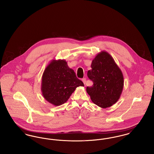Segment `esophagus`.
<instances>
[{
    "instance_id": "esophagus-1",
    "label": "esophagus",
    "mask_w": 154,
    "mask_h": 154,
    "mask_svg": "<svg viewBox=\"0 0 154 154\" xmlns=\"http://www.w3.org/2000/svg\"><path fill=\"white\" fill-rule=\"evenodd\" d=\"M82 81L83 82V83L84 84V85H85V83H86V79L85 78H83L82 79Z\"/></svg>"
}]
</instances>
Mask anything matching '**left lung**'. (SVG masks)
<instances>
[{
    "label": "left lung",
    "mask_w": 154,
    "mask_h": 154,
    "mask_svg": "<svg viewBox=\"0 0 154 154\" xmlns=\"http://www.w3.org/2000/svg\"><path fill=\"white\" fill-rule=\"evenodd\" d=\"M87 75L93 85L87 87L91 100L106 109L119 100L124 88V76L113 58L107 52L98 53L92 61Z\"/></svg>",
    "instance_id": "8db88e82"
}]
</instances>
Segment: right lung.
Wrapping results in <instances>:
<instances>
[{
	"instance_id": "1",
	"label": "right lung",
	"mask_w": 154,
	"mask_h": 154,
	"mask_svg": "<svg viewBox=\"0 0 154 154\" xmlns=\"http://www.w3.org/2000/svg\"><path fill=\"white\" fill-rule=\"evenodd\" d=\"M84 86L65 59H53L44 70L41 90L44 99L58 106L66 103L77 87Z\"/></svg>"
}]
</instances>
